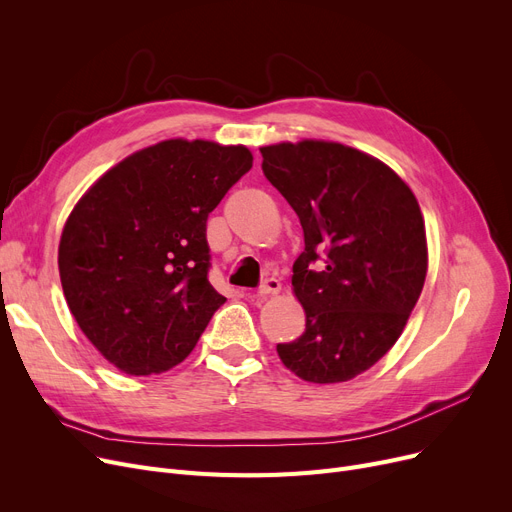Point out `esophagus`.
Masks as SVG:
<instances>
[{"mask_svg": "<svg viewBox=\"0 0 512 512\" xmlns=\"http://www.w3.org/2000/svg\"><path fill=\"white\" fill-rule=\"evenodd\" d=\"M280 288H282L280 280H276V278H265V280L261 282V286H259L257 292L261 294V297H267V294H278Z\"/></svg>", "mask_w": 512, "mask_h": 512, "instance_id": "34e87169", "label": "esophagus"}]
</instances>
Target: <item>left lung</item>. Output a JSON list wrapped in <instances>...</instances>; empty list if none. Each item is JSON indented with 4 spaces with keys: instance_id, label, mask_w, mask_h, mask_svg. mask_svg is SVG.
Wrapping results in <instances>:
<instances>
[{
    "instance_id": "obj_1",
    "label": "left lung",
    "mask_w": 512,
    "mask_h": 512,
    "mask_svg": "<svg viewBox=\"0 0 512 512\" xmlns=\"http://www.w3.org/2000/svg\"><path fill=\"white\" fill-rule=\"evenodd\" d=\"M261 155L265 178L305 234L292 288L307 324L276 351L305 382L353 380L390 351L421 294L427 245L419 203L382 161L340 143H280Z\"/></svg>"
}]
</instances>
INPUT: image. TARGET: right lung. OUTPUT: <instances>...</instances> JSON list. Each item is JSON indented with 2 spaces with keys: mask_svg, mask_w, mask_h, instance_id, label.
<instances>
[{
  "mask_svg": "<svg viewBox=\"0 0 512 512\" xmlns=\"http://www.w3.org/2000/svg\"><path fill=\"white\" fill-rule=\"evenodd\" d=\"M251 166L242 145L164 141L103 174L70 213L58 253L64 297L118 369L178 365L226 303L207 278V218Z\"/></svg>",
  "mask_w": 512,
  "mask_h": 512,
  "instance_id": "right-lung-1",
  "label": "right lung"
}]
</instances>
